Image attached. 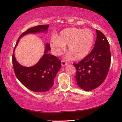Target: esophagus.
<instances>
[{"label": "esophagus", "instance_id": "34e87169", "mask_svg": "<svg viewBox=\"0 0 122 122\" xmlns=\"http://www.w3.org/2000/svg\"><path fill=\"white\" fill-rule=\"evenodd\" d=\"M61 65H62V66H63V67H64V66H65L67 65V63L65 61H63V60H62L61 61Z\"/></svg>", "mask_w": 122, "mask_h": 122}]
</instances>
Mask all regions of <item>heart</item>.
<instances>
[{"label":"heart","instance_id":"obj_1","mask_svg":"<svg viewBox=\"0 0 122 122\" xmlns=\"http://www.w3.org/2000/svg\"><path fill=\"white\" fill-rule=\"evenodd\" d=\"M94 41L93 33L89 29L67 28L62 30L59 36L51 38L50 46L54 54L59 55L68 45V51L76 59L81 60L89 53Z\"/></svg>","mask_w":122,"mask_h":122}]
</instances>
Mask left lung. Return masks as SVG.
<instances>
[{
  "label": "left lung",
  "mask_w": 122,
  "mask_h": 122,
  "mask_svg": "<svg viewBox=\"0 0 122 122\" xmlns=\"http://www.w3.org/2000/svg\"><path fill=\"white\" fill-rule=\"evenodd\" d=\"M97 37L92 51L78 63H74L75 78L80 88L89 92L100 86L108 75L111 62L110 46L104 34L96 30Z\"/></svg>",
  "instance_id": "1"
}]
</instances>
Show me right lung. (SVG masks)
<instances>
[{"instance_id":"right-lung-1","label":"right lung","mask_w":122,"mask_h":122,"mask_svg":"<svg viewBox=\"0 0 122 122\" xmlns=\"http://www.w3.org/2000/svg\"><path fill=\"white\" fill-rule=\"evenodd\" d=\"M49 26L39 25L28 29L18 39L14 48L12 62L15 76L27 88L34 92H46L54 84V79L61 67V61L56 56L48 53L51 50L49 45L45 46L44 54L36 65L32 67H24L18 62L14 55V50L20 39L27 34L47 32Z\"/></svg>"}]
</instances>
